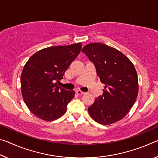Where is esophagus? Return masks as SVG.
<instances>
[{"instance_id": "obj_1", "label": "esophagus", "mask_w": 158, "mask_h": 158, "mask_svg": "<svg viewBox=\"0 0 158 158\" xmlns=\"http://www.w3.org/2000/svg\"><path fill=\"white\" fill-rule=\"evenodd\" d=\"M76 94L77 95H84V94H85V93L81 91H80V90H77V91H76Z\"/></svg>"}]
</instances>
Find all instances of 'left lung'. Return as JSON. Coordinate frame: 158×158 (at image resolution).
<instances>
[{
  "label": "left lung",
  "instance_id": "left-lung-1",
  "mask_svg": "<svg viewBox=\"0 0 158 158\" xmlns=\"http://www.w3.org/2000/svg\"><path fill=\"white\" fill-rule=\"evenodd\" d=\"M82 52L94 62L98 77L106 85L102 96L88 108L90 116L103 125L119 121L128 114L139 93L133 63L122 52L104 44H89Z\"/></svg>",
  "mask_w": 158,
  "mask_h": 158
}]
</instances>
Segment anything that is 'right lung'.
Returning <instances> with one entry per match:
<instances>
[{
  "instance_id": "right-lung-1",
  "label": "right lung",
  "mask_w": 158,
  "mask_h": 158,
  "mask_svg": "<svg viewBox=\"0 0 158 158\" xmlns=\"http://www.w3.org/2000/svg\"><path fill=\"white\" fill-rule=\"evenodd\" d=\"M81 43L46 48L35 52L21 74L22 95L35 116L52 121L62 116L74 96V91L57 86L70 64L79 54Z\"/></svg>"
}]
</instances>
